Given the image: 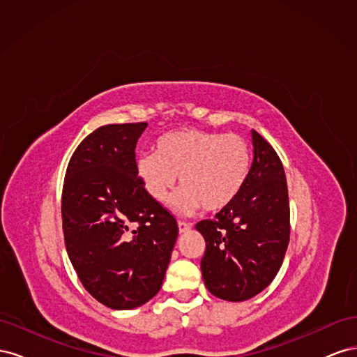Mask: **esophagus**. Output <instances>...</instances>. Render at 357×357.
<instances>
[{"label": "esophagus", "instance_id": "esophagus-1", "mask_svg": "<svg viewBox=\"0 0 357 357\" xmlns=\"http://www.w3.org/2000/svg\"><path fill=\"white\" fill-rule=\"evenodd\" d=\"M192 229V225L190 223H186V222H178V232L180 234H185L188 231Z\"/></svg>", "mask_w": 357, "mask_h": 357}]
</instances>
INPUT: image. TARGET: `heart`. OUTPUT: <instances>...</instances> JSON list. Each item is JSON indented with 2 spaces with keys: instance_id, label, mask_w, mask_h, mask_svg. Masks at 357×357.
<instances>
[{
  "instance_id": "b5f03b06",
  "label": "heart",
  "mask_w": 357,
  "mask_h": 357,
  "mask_svg": "<svg viewBox=\"0 0 357 357\" xmlns=\"http://www.w3.org/2000/svg\"><path fill=\"white\" fill-rule=\"evenodd\" d=\"M137 176L155 201H164L177 176L183 186L169 201L180 214L201 207L218 213L238 197L250 172V149L236 134L185 128L167 132L155 143V153L137 158Z\"/></svg>"
}]
</instances>
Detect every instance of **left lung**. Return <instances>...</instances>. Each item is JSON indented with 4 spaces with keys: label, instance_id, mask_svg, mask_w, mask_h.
I'll list each match as a JSON object with an SVG mask.
<instances>
[{
    "label": "left lung",
    "instance_id": "obj_1",
    "mask_svg": "<svg viewBox=\"0 0 357 357\" xmlns=\"http://www.w3.org/2000/svg\"><path fill=\"white\" fill-rule=\"evenodd\" d=\"M253 162L238 197L202 220L205 240L201 273L210 294L225 301H247L269 286L289 244L290 211L282 160L252 129Z\"/></svg>",
    "mask_w": 357,
    "mask_h": 357
}]
</instances>
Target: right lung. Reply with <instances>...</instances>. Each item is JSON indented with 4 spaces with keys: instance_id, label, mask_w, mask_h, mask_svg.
Here are the masks:
<instances>
[{
    "instance_id": "obj_1",
    "label": "right lung",
    "mask_w": 357,
    "mask_h": 357,
    "mask_svg": "<svg viewBox=\"0 0 357 357\" xmlns=\"http://www.w3.org/2000/svg\"><path fill=\"white\" fill-rule=\"evenodd\" d=\"M146 122L104 125L75 149L62 190L70 261L89 294L112 310L152 299L178 235L176 219L137 177L135 146Z\"/></svg>"
}]
</instances>
